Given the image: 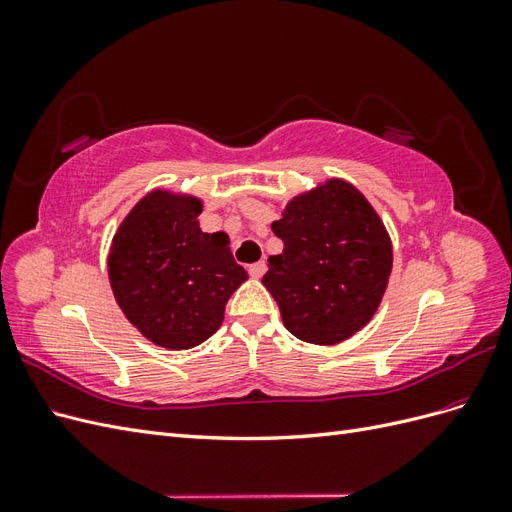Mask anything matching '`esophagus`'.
Instances as JSON below:
<instances>
[{"mask_svg":"<svg viewBox=\"0 0 512 512\" xmlns=\"http://www.w3.org/2000/svg\"><path fill=\"white\" fill-rule=\"evenodd\" d=\"M247 271H250V275L254 277V280H258V277H262V275H265V271H267V265H265V262H254V265H250V269H247Z\"/></svg>","mask_w":512,"mask_h":512,"instance_id":"obj_1","label":"esophagus"}]
</instances>
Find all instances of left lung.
<instances>
[{"mask_svg":"<svg viewBox=\"0 0 512 512\" xmlns=\"http://www.w3.org/2000/svg\"><path fill=\"white\" fill-rule=\"evenodd\" d=\"M284 252L262 284L284 327L307 344L335 346L374 318L393 269V245L369 200L344 179L294 196L271 224Z\"/></svg>","mask_w":512,"mask_h":512,"instance_id":"left-lung-1","label":"left lung"}]
</instances>
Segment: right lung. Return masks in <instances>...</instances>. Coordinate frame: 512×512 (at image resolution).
Instances as JSON below:
<instances>
[{
  "label": "right lung",
  "instance_id": "obj_1",
  "mask_svg": "<svg viewBox=\"0 0 512 512\" xmlns=\"http://www.w3.org/2000/svg\"><path fill=\"white\" fill-rule=\"evenodd\" d=\"M203 200L170 190L145 194L119 224L108 280L121 312L160 348L188 350L222 327L247 273L226 232H203Z\"/></svg>",
  "mask_w": 512,
  "mask_h": 512
}]
</instances>
